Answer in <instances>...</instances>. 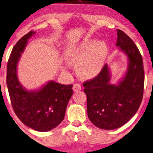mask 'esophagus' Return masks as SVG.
I'll return each mask as SVG.
<instances>
[{"instance_id":"esophagus-1","label":"esophagus","mask_w":153,"mask_h":153,"mask_svg":"<svg viewBox=\"0 0 153 153\" xmlns=\"http://www.w3.org/2000/svg\"><path fill=\"white\" fill-rule=\"evenodd\" d=\"M73 89L74 91H78L81 90V85L78 83H75V84L73 85Z\"/></svg>"}]
</instances>
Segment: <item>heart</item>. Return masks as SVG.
Segmentation results:
<instances>
[{
  "instance_id": "1",
  "label": "heart",
  "mask_w": 153,
  "mask_h": 153,
  "mask_svg": "<svg viewBox=\"0 0 153 153\" xmlns=\"http://www.w3.org/2000/svg\"><path fill=\"white\" fill-rule=\"evenodd\" d=\"M108 49L103 40H85L77 47L69 49L65 54L66 62L77 65V71L83 77H92L102 69Z\"/></svg>"
}]
</instances>
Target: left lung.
I'll return each mask as SVG.
<instances>
[{"label": "left lung", "mask_w": 153, "mask_h": 153, "mask_svg": "<svg viewBox=\"0 0 153 153\" xmlns=\"http://www.w3.org/2000/svg\"><path fill=\"white\" fill-rule=\"evenodd\" d=\"M116 46L125 54L128 66L125 75L111 83V72L105 64L96 78L83 84L87 95L88 117L96 127L112 130L122 127L135 115L142 101L144 71L142 56L133 40L117 29Z\"/></svg>", "instance_id": "1"}]
</instances>
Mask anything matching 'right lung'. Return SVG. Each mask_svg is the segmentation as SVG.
<instances>
[{"label":"right lung","instance_id":"1","mask_svg":"<svg viewBox=\"0 0 153 153\" xmlns=\"http://www.w3.org/2000/svg\"><path fill=\"white\" fill-rule=\"evenodd\" d=\"M35 33H28L13 48L7 62L6 82L18 118L27 127L44 132L53 129L63 121L73 95V85H64L51 80L34 90L22 86L18 79L17 65L28 40Z\"/></svg>","mask_w":153,"mask_h":153}]
</instances>
